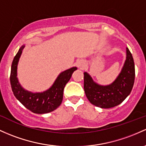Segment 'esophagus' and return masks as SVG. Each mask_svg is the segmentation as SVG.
<instances>
[{
  "mask_svg": "<svg viewBox=\"0 0 146 146\" xmlns=\"http://www.w3.org/2000/svg\"><path fill=\"white\" fill-rule=\"evenodd\" d=\"M76 66L79 68V69L82 70V69H84V67H85V62H84V60H79L76 62Z\"/></svg>",
  "mask_w": 146,
  "mask_h": 146,
  "instance_id": "34e87169",
  "label": "esophagus"
}]
</instances>
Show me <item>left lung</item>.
I'll use <instances>...</instances> for the list:
<instances>
[{
  "mask_svg": "<svg viewBox=\"0 0 146 146\" xmlns=\"http://www.w3.org/2000/svg\"><path fill=\"white\" fill-rule=\"evenodd\" d=\"M126 60L121 72L110 85L102 86L84 73V89L91 104L101 108H111L120 105L132 91L135 78V68L132 53L126 48Z\"/></svg>",
  "mask_w": 146,
  "mask_h": 146,
  "instance_id": "8db88e82",
  "label": "left lung"
}]
</instances>
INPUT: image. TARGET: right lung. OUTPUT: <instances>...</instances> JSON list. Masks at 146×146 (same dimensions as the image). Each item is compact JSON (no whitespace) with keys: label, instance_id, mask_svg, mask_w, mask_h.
Listing matches in <instances>:
<instances>
[{"label":"right lung","instance_id":"obj_1","mask_svg":"<svg viewBox=\"0 0 146 146\" xmlns=\"http://www.w3.org/2000/svg\"><path fill=\"white\" fill-rule=\"evenodd\" d=\"M25 47L23 46L14 57L11 66L10 84L14 96L28 110L35 113H46L56 110L62 102L65 85L69 81L76 67L62 72L49 89L41 93H32L25 90L17 78V65Z\"/></svg>","mask_w":146,"mask_h":146}]
</instances>
